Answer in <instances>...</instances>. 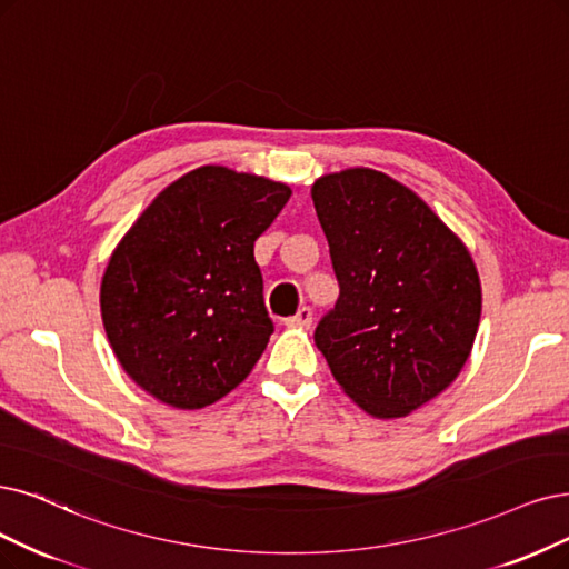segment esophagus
<instances>
[{
    "label": "esophagus",
    "mask_w": 569,
    "mask_h": 569,
    "mask_svg": "<svg viewBox=\"0 0 569 569\" xmlns=\"http://www.w3.org/2000/svg\"><path fill=\"white\" fill-rule=\"evenodd\" d=\"M313 321V313H311V307H300L296 317L286 319V326L290 328H309Z\"/></svg>",
    "instance_id": "1"
}]
</instances>
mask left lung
<instances>
[{"mask_svg":"<svg viewBox=\"0 0 569 569\" xmlns=\"http://www.w3.org/2000/svg\"><path fill=\"white\" fill-rule=\"evenodd\" d=\"M311 199L340 283L313 342L356 406L406 417L469 359L482 302L476 264L412 189L372 168L319 178Z\"/></svg>","mask_w":569,"mask_h":569,"instance_id":"1","label":"left lung"}]
</instances>
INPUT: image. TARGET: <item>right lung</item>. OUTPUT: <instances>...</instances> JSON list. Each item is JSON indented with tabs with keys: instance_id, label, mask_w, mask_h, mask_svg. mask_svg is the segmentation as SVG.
I'll list each match as a JSON object with an SVG mask.
<instances>
[{
	"instance_id": "obj_1",
	"label": "right lung",
	"mask_w": 569,
	"mask_h": 569,
	"mask_svg": "<svg viewBox=\"0 0 569 569\" xmlns=\"http://www.w3.org/2000/svg\"><path fill=\"white\" fill-rule=\"evenodd\" d=\"M288 199L283 182L201 166L126 231L104 269L100 313L140 389L199 410L246 380L273 332L256 241Z\"/></svg>"
}]
</instances>
